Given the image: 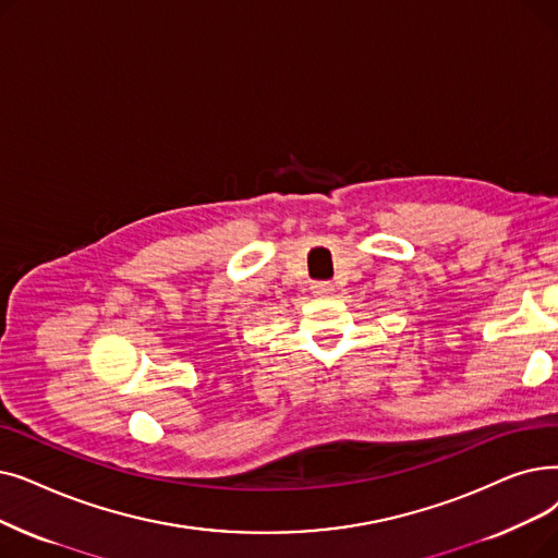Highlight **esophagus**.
Masks as SVG:
<instances>
[{"label":"esophagus","mask_w":558,"mask_h":558,"mask_svg":"<svg viewBox=\"0 0 558 558\" xmlns=\"http://www.w3.org/2000/svg\"><path fill=\"white\" fill-rule=\"evenodd\" d=\"M332 284L330 282H314L312 284V294L314 296H328V294H332Z\"/></svg>","instance_id":"34e87169"}]
</instances>
